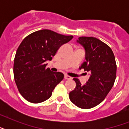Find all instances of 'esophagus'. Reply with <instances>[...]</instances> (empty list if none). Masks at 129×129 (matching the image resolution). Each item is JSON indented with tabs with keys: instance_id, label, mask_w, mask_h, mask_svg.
Masks as SVG:
<instances>
[{
	"instance_id": "1",
	"label": "esophagus",
	"mask_w": 129,
	"mask_h": 129,
	"mask_svg": "<svg viewBox=\"0 0 129 129\" xmlns=\"http://www.w3.org/2000/svg\"><path fill=\"white\" fill-rule=\"evenodd\" d=\"M64 78L65 79H66V80H71V79H72V78H71L70 76H68V75H65Z\"/></svg>"
}]
</instances>
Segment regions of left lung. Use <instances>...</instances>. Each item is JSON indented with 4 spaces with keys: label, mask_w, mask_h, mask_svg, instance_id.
Instances as JSON below:
<instances>
[{
    "label": "left lung",
    "mask_w": 129,
    "mask_h": 129,
    "mask_svg": "<svg viewBox=\"0 0 129 129\" xmlns=\"http://www.w3.org/2000/svg\"><path fill=\"white\" fill-rule=\"evenodd\" d=\"M85 49L86 61L80 69L90 73L86 84L74 78L76 86L69 94L71 102L78 107L89 109L104 100L114 85L116 64L112 49L106 43L93 37H80L77 40Z\"/></svg>",
    "instance_id": "left-lung-1"
}]
</instances>
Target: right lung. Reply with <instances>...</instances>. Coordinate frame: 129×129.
<instances>
[{"label":"right lung","instance_id":"right-lung-1","mask_svg":"<svg viewBox=\"0 0 129 129\" xmlns=\"http://www.w3.org/2000/svg\"><path fill=\"white\" fill-rule=\"evenodd\" d=\"M72 38V35L43 29L23 39L16 52L13 72L18 90L25 100L39 103L50 98L64 75L46 68V61L51 60L58 49Z\"/></svg>","mask_w":129,"mask_h":129}]
</instances>
